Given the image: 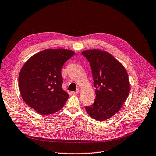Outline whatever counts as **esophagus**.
Segmentation results:
<instances>
[{
  "label": "esophagus",
  "mask_w": 156,
  "mask_h": 156,
  "mask_svg": "<svg viewBox=\"0 0 156 156\" xmlns=\"http://www.w3.org/2000/svg\"><path fill=\"white\" fill-rule=\"evenodd\" d=\"M80 90L79 89H77V90H76L75 92H74L73 93H74V94H78L80 93Z\"/></svg>",
  "instance_id": "esophagus-1"
}]
</instances>
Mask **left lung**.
<instances>
[{"instance_id":"8db88e82","label":"left lung","mask_w":156,"mask_h":156,"mask_svg":"<svg viewBox=\"0 0 156 156\" xmlns=\"http://www.w3.org/2000/svg\"><path fill=\"white\" fill-rule=\"evenodd\" d=\"M89 62L96 89L92 105L86 106L92 119L104 121L112 117L122 106L130 91L128 74L124 66L112 54L100 50L82 52Z\"/></svg>"}]
</instances>
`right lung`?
Instances as JSON below:
<instances>
[{"mask_svg": "<svg viewBox=\"0 0 156 156\" xmlns=\"http://www.w3.org/2000/svg\"><path fill=\"white\" fill-rule=\"evenodd\" d=\"M73 51L46 49L32 55L19 74L20 92L25 103L41 115L61 110L69 95L62 88L61 70Z\"/></svg>", "mask_w": 156, "mask_h": 156, "instance_id": "right-lung-1", "label": "right lung"}]
</instances>
